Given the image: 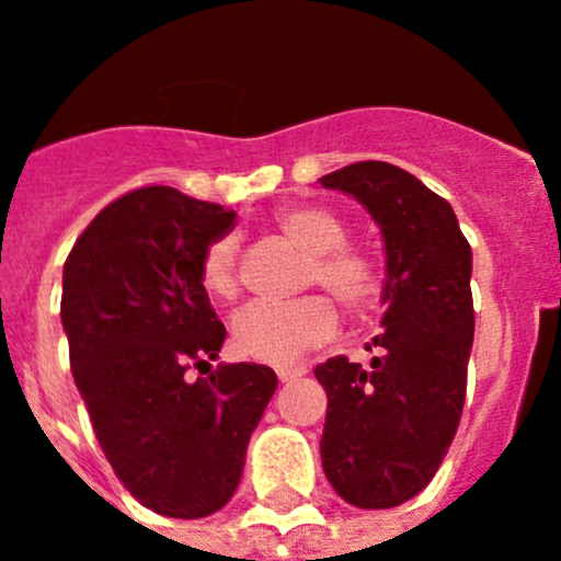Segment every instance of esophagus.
Returning a JSON list of instances; mask_svg holds the SVG:
<instances>
[{"label": "esophagus", "mask_w": 561, "mask_h": 561, "mask_svg": "<svg viewBox=\"0 0 561 561\" xmlns=\"http://www.w3.org/2000/svg\"><path fill=\"white\" fill-rule=\"evenodd\" d=\"M307 370L305 368H279L276 370V379L282 381V385H287V381H296L298 376H305Z\"/></svg>", "instance_id": "34e87169"}]
</instances>
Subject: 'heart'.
Returning <instances> with one entry per match:
<instances>
[{
	"label": "heart",
	"instance_id": "obj_1",
	"mask_svg": "<svg viewBox=\"0 0 561 561\" xmlns=\"http://www.w3.org/2000/svg\"><path fill=\"white\" fill-rule=\"evenodd\" d=\"M287 240L310 254L307 285H323L352 312L374 310L385 290V274L374 256L345 245V224L334 213L312 204L282 209L276 218ZM202 285L213 298L238 293V243L221 238L204 251ZM337 307L327 296L296 301L256 298L232 318V348L240 357L263 365H293L310 348L337 332Z\"/></svg>",
	"mask_w": 561,
	"mask_h": 561
}]
</instances>
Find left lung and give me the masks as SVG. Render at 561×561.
I'll use <instances>...</instances> for the list:
<instances>
[{"mask_svg":"<svg viewBox=\"0 0 561 561\" xmlns=\"http://www.w3.org/2000/svg\"><path fill=\"white\" fill-rule=\"evenodd\" d=\"M321 185L357 198L385 240L381 357L368 370L343 354L316 368L329 399L323 473L348 504L392 510L434 479L457 434L473 348V254L451 204L399 165L354 162Z\"/></svg>","mask_w":561,"mask_h":561,"instance_id":"obj_1","label":"left lung"}]
</instances>
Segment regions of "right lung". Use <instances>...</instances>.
Here are the masks:
<instances>
[{
  "mask_svg": "<svg viewBox=\"0 0 561 561\" xmlns=\"http://www.w3.org/2000/svg\"><path fill=\"white\" fill-rule=\"evenodd\" d=\"M234 209L151 185L99 213L62 265L71 374L115 476L149 510L196 520L227 506L276 390L268 365H216L227 329L202 285ZM208 379H186V368Z\"/></svg>",
  "mask_w": 561,
  "mask_h": 561,
  "instance_id": "obj_1",
  "label": "right lung"
}]
</instances>
